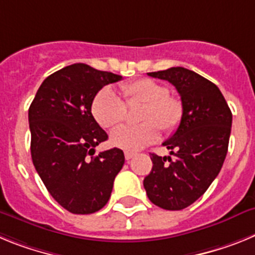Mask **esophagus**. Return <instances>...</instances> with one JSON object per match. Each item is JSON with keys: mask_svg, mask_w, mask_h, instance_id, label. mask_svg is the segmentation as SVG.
<instances>
[{"mask_svg": "<svg viewBox=\"0 0 255 255\" xmlns=\"http://www.w3.org/2000/svg\"><path fill=\"white\" fill-rule=\"evenodd\" d=\"M135 154H136V153H135V152H129V150H126V152H125V158L128 159V161H129V159H131Z\"/></svg>", "mask_w": 255, "mask_h": 255, "instance_id": "34e87169", "label": "esophagus"}]
</instances>
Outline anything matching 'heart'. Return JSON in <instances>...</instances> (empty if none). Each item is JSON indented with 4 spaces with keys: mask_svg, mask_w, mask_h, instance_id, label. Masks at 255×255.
<instances>
[{
    "mask_svg": "<svg viewBox=\"0 0 255 255\" xmlns=\"http://www.w3.org/2000/svg\"><path fill=\"white\" fill-rule=\"evenodd\" d=\"M120 100L111 89L105 88L94 97L92 114L103 129H115L126 116V108L141 103L138 114L139 125L124 126L110 136L114 147L124 150H138L158 139L159 129L172 132L182 119V105L168 96L167 87L153 79L141 78L120 87Z\"/></svg>",
    "mask_w": 255,
    "mask_h": 255,
    "instance_id": "1",
    "label": "heart"
}]
</instances>
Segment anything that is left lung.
Instances as JSON below:
<instances>
[{
    "mask_svg": "<svg viewBox=\"0 0 255 255\" xmlns=\"http://www.w3.org/2000/svg\"><path fill=\"white\" fill-rule=\"evenodd\" d=\"M148 75L176 88L182 119L163 143L174 158L152 153L153 167L144 179V189L153 204L180 211L202 197L220 173L229 148L233 114L217 85L191 70L171 67Z\"/></svg>",
    "mask_w": 255,
    "mask_h": 255,
    "instance_id": "1",
    "label": "left lung"
}]
</instances>
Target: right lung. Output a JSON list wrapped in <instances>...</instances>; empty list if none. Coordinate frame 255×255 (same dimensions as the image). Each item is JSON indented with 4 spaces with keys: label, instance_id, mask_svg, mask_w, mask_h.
I'll list each match as a JSON object with an SVG mask.
<instances>
[{
    "label": "right lung",
    "instance_id": "obj_1",
    "mask_svg": "<svg viewBox=\"0 0 255 255\" xmlns=\"http://www.w3.org/2000/svg\"><path fill=\"white\" fill-rule=\"evenodd\" d=\"M121 79L89 65H70L44 79L29 107L33 164L53 199L75 215L107 204L125 162L119 148L93 155L108 135L94 120L92 102L105 85Z\"/></svg>",
    "mask_w": 255,
    "mask_h": 255
}]
</instances>
